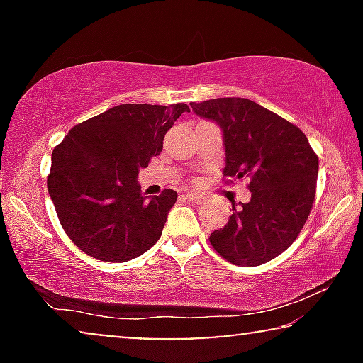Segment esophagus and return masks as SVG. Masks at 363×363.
<instances>
[{
    "instance_id": "esophagus-1",
    "label": "esophagus",
    "mask_w": 363,
    "mask_h": 363,
    "mask_svg": "<svg viewBox=\"0 0 363 363\" xmlns=\"http://www.w3.org/2000/svg\"><path fill=\"white\" fill-rule=\"evenodd\" d=\"M186 200L195 203V205H200V203H203V196L201 195H196V193H186Z\"/></svg>"
}]
</instances>
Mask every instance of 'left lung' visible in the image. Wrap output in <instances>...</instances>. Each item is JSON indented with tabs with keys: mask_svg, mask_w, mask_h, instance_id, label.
<instances>
[{
	"mask_svg": "<svg viewBox=\"0 0 363 363\" xmlns=\"http://www.w3.org/2000/svg\"><path fill=\"white\" fill-rule=\"evenodd\" d=\"M193 112L223 130L228 182L250 178L251 200L210 242L236 266H259L286 251L304 228L315 196L319 158L301 128L241 97L191 102Z\"/></svg>",
	"mask_w": 363,
	"mask_h": 363,
	"instance_id": "left-lung-1",
	"label": "left lung"
}]
</instances>
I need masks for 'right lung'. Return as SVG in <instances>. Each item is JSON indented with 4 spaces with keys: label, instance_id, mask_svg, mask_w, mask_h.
Segmentation results:
<instances>
[{
    "label": "right lung",
    "instance_id": "right-lung-1",
    "mask_svg": "<svg viewBox=\"0 0 363 363\" xmlns=\"http://www.w3.org/2000/svg\"><path fill=\"white\" fill-rule=\"evenodd\" d=\"M186 104H122L72 127L54 148L48 191L79 250L106 262H125L160 240L177 191L142 195L137 177L160 155L163 137Z\"/></svg>",
    "mask_w": 363,
    "mask_h": 363
}]
</instances>
